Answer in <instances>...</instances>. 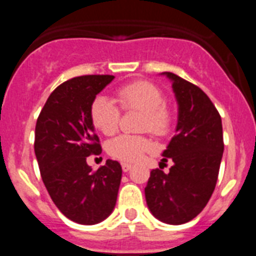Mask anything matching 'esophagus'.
<instances>
[{"label":"esophagus","mask_w":256,"mask_h":256,"mask_svg":"<svg viewBox=\"0 0 256 256\" xmlns=\"http://www.w3.org/2000/svg\"><path fill=\"white\" fill-rule=\"evenodd\" d=\"M122 169H123V172H128L132 169V164H130V162H122Z\"/></svg>","instance_id":"obj_1"}]
</instances>
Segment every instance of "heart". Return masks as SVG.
Masks as SVG:
<instances>
[{"label": "heart", "instance_id": "heart-1", "mask_svg": "<svg viewBox=\"0 0 256 256\" xmlns=\"http://www.w3.org/2000/svg\"><path fill=\"white\" fill-rule=\"evenodd\" d=\"M115 102L123 112H141L140 130H148L156 137H165L170 132L176 114L170 104L164 100L162 90L155 83L144 79L126 83L115 90ZM116 104L108 97L96 96L90 108L92 124L106 136L114 134L119 126L120 109ZM151 148V140L141 134L116 136L106 144L108 155L122 162H136Z\"/></svg>", "mask_w": 256, "mask_h": 256}]
</instances>
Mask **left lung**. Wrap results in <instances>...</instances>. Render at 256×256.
I'll return each mask as SVG.
<instances>
[{
    "instance_id": "1",
    "label": "left lung",
    "mask_w": 256,
    "mask_h": 256,
    "mask_svg": "<svg viewBox=\"0 0 256 256\" xmlns=\"http://www.w3.org/2000/svg\"><path fill=\"white\" fill-rule=\"evenodd\" d=\"M172 79L178 101L177 133L162 152V162L172 160L168 173L152 169L144 187L146 202L159 220L183 224L206 206L218 180L224 150L218 110L200 87L177 74Z\"/></svg>"
}]
</instances>
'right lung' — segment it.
<instances>
[{"instance_id": "1", "label": "right lung", "mask_w": 256, "mask_h": 256, "mask_svg": "<svg viewBox=\"0 0 256 256\" xmlns=\"http://www.w3.org/2000/svg\"><path fill=\"white\" fill-rule=\"evenodd\" d=\"M114 76L92 74L61 83L47 98L36 124L34 152L40 177L58 209L79 224H96L116 204L122 166L116 160L94 170L87 156L101 154L90 108Z\"/></svg>"}]
</instances>
